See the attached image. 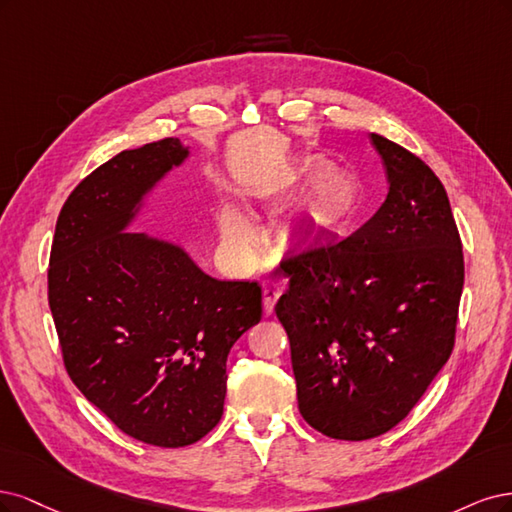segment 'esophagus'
Segmentation results:
<instances>
[{"mask_svg":"<svg viewBox=\"0 0 512 512\" xmlns=\"http://www.w3.org/2000/svg\"><path fill=\"white\" fill-rule=\"evenodd\" d=\"M261 289H263V310H266V315H272L278 298L285 291V285L276 278H268V280H263Z\"/></svg>","mask_w":512,"mask_h":512,"instance_id":"1","label":"esophagus"}]
</instances>
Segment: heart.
<instances>
[{
    "instance_id": "heart-1",
    "label": "heart",
    "mask_w": 512,
    "mask_h": 512,
    "mask_svg": "<svg viewBox=\"0 0 512 512\" xmlns=\"http://www.w3.org/2000/svg\"><path fill=\"white\" fill-rule=\"evenodd\" d=\"M304 176L317 178L300 217V236L308 242H329L344 236L364 210V189L359 178L342 168H329L323 157H310ZM223 240L236 251H249L255 242V225L240 206L227 204L219 214Z\"/></svg>"
}]
</instances>
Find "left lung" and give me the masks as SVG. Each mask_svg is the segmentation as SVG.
<instances>
[{
	"mask_svg": "<svg viewBox=\"0 0 512 512\" xmlns=\"http://www.w3.org/2000/svg\"><path fill=\"white\" fill-rule=\"evenodd\" d=\"M389 193L342 242L285 259L276 317L291 344L302 417L338 440L398 425L455 344L464 255L447 191L406 148L378 134Z\"/></svg>",
	"mask_w": 512,
	"mask_h": 512,
	"instance_id": "obj_1",
	"label": "left lung"
}]
</instances>
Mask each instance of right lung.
<instances>
[{"label": "right lung", "mask_w": 512, "mask_h": 512, "mask_svg": "<svg viewBox=\"0 0 512 512\" xmlns=\"http://www.w3.org/2000/svg\"><path fill=\"white\" fill-rule=\"evenodd\" d=\"M178 138L123 151L63 204L48 304L65 370L127 436L187 447L223 415L225 364L261 321V287L208 276L180 244L129 232L189 159Z\"/></svg>", "instance_id": "obj_1"}]
</instances>
